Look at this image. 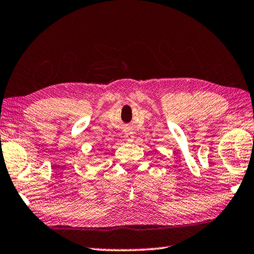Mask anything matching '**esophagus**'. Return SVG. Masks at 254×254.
Instances as JSON below:
<instances>
[{
    "mask_svg": "<svg viewBox=\"0 0 254 254\" xmlns=\"http://www.w3.org/2000/svg\"><path fill=\"white\" fill-rule=\"evenodd\" d=\"M126 139H127V141H132L133 140V136L131 135L130 132L126 133Z\"/></svg>",
    "mask_w": 254,
    "mask_h": 254,
    "instance_id": "34e87169",
    "label": "esophagus"
}]
</instances>
